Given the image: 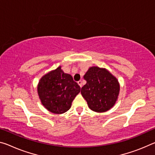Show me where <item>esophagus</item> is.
Here are the masks:
<instances>
[{
    "label": "esophagus",
    "instance_id": "34e87169",
    "mask_svg": "<svg viewBox=\"0 0 155 155\" xmlns=\"http://www.w3.org/2000/svg\"><path fill=\"white\" fill-rule=\"evenodd\" d=\"M78 84L79 85V86H80L81 87H82V81H78Z\"/></svg>",
    "mask_w": 155,
    "mask_h": 155
}]
</instances>
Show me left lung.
<instances>
[{
    "label": "left lung",
    "instance_id": "1",
    "mask_svg": "<svg viewBox=\"0 0 155 155\" xmlns=\"http://www.w3.org/2000/svg\"><path fill=\"white\" fill-rule=\"evenodd\" d=\"M87 83L81 90L83 97L93 111L104 112L114 106L119 93V83L105 69L89 68L84 75Z\"/></svg>",
    "mask_w": 155,
    "mask_h": 155
}]
</instances>
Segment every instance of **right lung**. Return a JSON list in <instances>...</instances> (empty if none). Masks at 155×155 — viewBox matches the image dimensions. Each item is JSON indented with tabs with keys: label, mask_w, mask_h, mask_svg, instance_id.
Masks as SVG:
<instances>
[{
	"label": "right lung",
	"mask_w": 155,
	"mask_h": 155,
	"mask_svg": "<svg viewBox=\"0 0 155 155\" xmlns=\"http://www.w3.org/2000/svg\"><path fill=\"white\" fill-rule=\"evenodd\" d=\"M80 90V86L72 76L63 72L61 67L43 76L38 85L41 103L47 110L54 114L67 112Z\"/></svg>",
	"instance_id": "1"
}]
</instances>
